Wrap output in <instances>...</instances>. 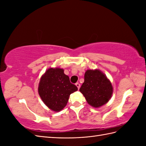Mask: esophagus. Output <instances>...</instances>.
Wrapping results in <instances>:
<instances>
[{
  "label": "esophagus",
  "mask_w": 146,
  "mask_h": 146,
  "mask_svg": "<svg viewBox=\"0 0 146 146\" xmlns=\"http://www.w3.org/2000/svg\"><path fill=\"white\" fill-rule=\"evenodd\" d=\"M75 85H76V86H77V88H78V89L79 90V89H80V83H76Z\"/></svg>",
  "instance_id": "34e87169"
}]
</instances>
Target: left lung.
<instances>
[{"instance_id":"left-lung-1","label":"left lung","mask_w":146,"mask_h":146,"mask_svg":"<svg viewBox=\"0 0 146 146\" xmlns=\"http://www.w3.org/2000/svg\"><path fill=\"white\" fill-rule=\"evenodd\" d=\"M80 92L87 103L94 108L106 104L113 94L112 85L107 76L98 69L87 70Z\"/></svg>"}]
</instances>
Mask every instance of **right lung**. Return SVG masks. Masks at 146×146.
Listing matches in <instances>:
<instances>
[{"instance_id":"obj_1","label":"right lung","mask_w":146,"mask_h":146,"mask_svg":"<svg viewBox=\"0 0 146 146\" xmlns=\"http://www.w3.org/2000/svg\"><path fill=\"white\" fill-rule=\"evenodd\" d=\"M78 90L69 76L60 68H50L41 76L38 93L42 101L52 111H60L66 107L71 94Z\"/></svg>"}]
</instances>
